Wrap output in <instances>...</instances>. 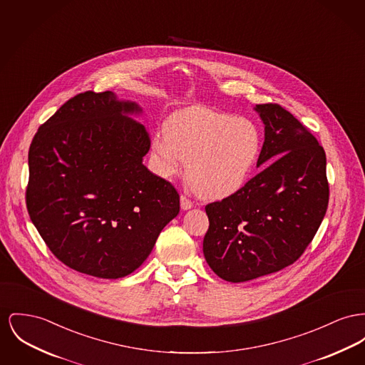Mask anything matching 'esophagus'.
<instances>
[{
	"instance_id": "1",
	"label": "esophagus",
	"mask_w": 365,
	"mask_h": 365,
	"mask_svg": "<svg viewBox=\"0 0 365 365\" xmlns=\"http://www.w3.org/2000/svg\"><path fill=\"white\" fill-rule=\"evenodd\" d=\"M193 207V202L186 197V195H180V208L183 210V211H187V210H190Z\"/></svg>"
}]
</instances>
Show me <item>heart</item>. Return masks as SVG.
<instances>
[{
	"mask_svg": "<svg viewBox=\"0 0 365 365\" xmlns=\"http://www.w3.org/2000/svg\"><path fill=\"white\" fill-rule=\"evenodd\" d=\"M263 148L262 132L244 117L212 108H183L153 136L154 171L170 179L182 170L194 189L208 198L237 193L251 178Z\"/></svg>",
	"mask_w": 365,
	"mask_h": 365,
	"instance_id": "heart-1",
	"label": "heart"
}]
</instances>
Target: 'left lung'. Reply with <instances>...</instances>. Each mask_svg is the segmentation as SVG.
Here are the masks:
<instances>
[{"instance_id": "obj_1", "label": "left lung", "mask_w": 365, "mask_h": 365, "mask_svg": "<svg viewBox=\"0 0 365 365\" xmlns=\"http://www.w3.org/2000/svg\"><path fill=\"white\" fill-rule=\"evenodd\" d=\"M264 142L257 167L237 193L205 207L202 251L220 279L244 282L292 264L327 212V157L312 132L276 103L257 105Z\"/></svg>"}]
</instances>
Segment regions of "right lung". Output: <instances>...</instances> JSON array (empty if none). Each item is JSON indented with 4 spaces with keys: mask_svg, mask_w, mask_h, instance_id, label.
<instances>
[{
    "mask_svg": "<svg viewBox=\"0 0 365 365\" xmlns=\"http://www.w3.org/2000/svg\"><path fill=\"white\" fill-rule=\"evenodd\" d=\"M142 108L111 91L67 101L29 150L27 211L51 252L70 269L121 279L150 255L179 214V194L143 165L150 135Z\"/></svg>",
    "mask_w": 365,
    "mask_h": 365,
    "instance_id": "add662e5",
    "label": "right lung"
}]
</instances>
